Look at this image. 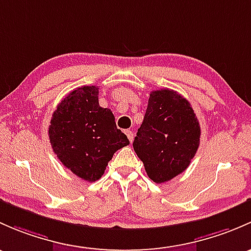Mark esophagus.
Wrapping results in <instances>:
<instances>
[{
    "label": "esophagus",
    "mask_w": 251,
    "mask_h": 251,
    "mask_svg": "<svg viewBox=\"0 0 251 251\" xmlns=\"http://www.w3.org/2000/svg\"><path fill=\"white\" fill-rule=\"evenodd\" d=\"M126 136H128V139H129V141H133V131L130 130V129H129V130H126Z\"/></svg>",
    "instance_id": "1"
}]
</instances>
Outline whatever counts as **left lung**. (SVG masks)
Listing matches in <instances>:
<instances>
[{"label": "left lung", "mask_w": 251, "mask_h": 251, "mask_svg": "<svg viewBox=\"0 0 251 251\" xmlns=\"http://www.w3.org/2000/svg\"><path fill=\"white\" fill-rule=\"evenodd\" d=\"M201 126L188 100L172 89L151 92L133 147L152 181L185 172L200 146Z\"/></svg>", "instance_id": "obj_1"}]
</instances>
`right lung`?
I'll list each match as a JSON object with an SVG mask.
<instances>
[{"label": "right lung", "mask_w": 251, "mask_h": 251, "mask_svg": "<svg viewBox=\"0 0 251 251\" xmlns=\"http://www.w3.org/2000/svg\"><path fill=\"white\" fill-rule=\"evenodd\" d=\"M99 88L72 90L56 106L48 129L49 141L59 161L82 180L101 177L113 153L129 145L116 126L110 108L99 105Z\"/></svg>", "instance_id": "1"}]
</instances>
